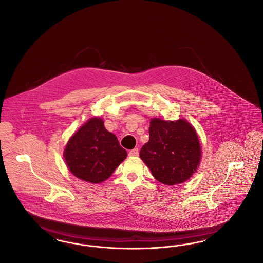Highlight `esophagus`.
<instances>
[{
	"label": "esophagus",
	"mask_w": 263,
	"mask_h": 263,
	"mask_svg": "<svg viewBox=\"0 0 263 263\" xmlns=\"http://www.w3.org/2000/svg\"><path fill=\"white\" fill-rule=\"evenodd\" d=\"M138 155H139L138 148H135V149H133V150H131L129 152V156H131V157H136Z\"/></svg>",
	"instance_id": "34e87169"
}]
</instances>
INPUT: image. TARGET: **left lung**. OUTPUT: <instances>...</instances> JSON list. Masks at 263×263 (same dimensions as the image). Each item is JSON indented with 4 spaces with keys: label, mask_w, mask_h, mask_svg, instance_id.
Returning <instances> with one entry per match:
<instances>
[{
    "label": "left lung",
    "mask_w": 263,
    "mask_h": 263,
    "mask_svg": "<svg viewBox=\"0 0 263 263\" xmlns=\"http://www.w3.org/2000/svg\"><path fill=\"white\" fill-rule=\"evenodd\" d=\"M150 138L140 158L154 177L165 185L186 181L200 163L201 148L194 128L185 121L151 120Z\"/></svg>",
    "instance_id": "left-lung-1"
}]
</instances>
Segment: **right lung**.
<instances>
[{
  "label": "right lung",
  "mask_w": 263,
  "mask_h": 263,
  "mask_svg": "<svg viewBox=\"0 0 263 263\" xmlns=\"http://www.w3.org/2000/svg\"><path fill=\"white\" fill-rule=\"evenodd\" d=\"M127 157L116 136L108 132L100 118H91L69 140L64 152L73 175L91 183H100L112 175Z\"/></svg>",
  "instance_id": "1"
}]
</instances>
